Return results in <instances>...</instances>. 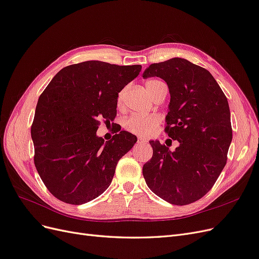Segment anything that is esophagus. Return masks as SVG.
<instances>
[{
    "label": "esophagus",
    "mask_w": 259,
    "mask_h": 259,
    "mask_svg": "<svg viewBox=\"0 0 259 259\" xmlns=\"http://www.w3.org/2000/svg\"><path fill=\"white\" fill-rule=\"evenodd\" d=\"M137 143H138V144H145V143H147V139H146V138H143V137H138Z\"/></svg>",
    "instance_id": "34e87169"
}]
</instances>
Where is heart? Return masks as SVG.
Returning a JSON list of instances; mask_svg holds the SVG:
<instances>
[{"mask_svg":"<svg viewBox=\"0 0 259 259\" xmlns=\"http://www.w3.org/2000/svg\"><path fill=\"white\" fill-rule=\"evenodd\" d=\"M162 84L159 80H149L146 82V89L148 93L152 97L156 91V88ZM125 90L119 93V96L116 99V105L120 109L123 107V98H124ZM160 124V117L158 115H139L133 114L124 120V128L127 132L135 134L137 136L148 137L154 134L156 128Z\"/></svg>","mask_w":259,"mask_h":259,"instance_id":"obj_1","label":"heart"}]
</instances>
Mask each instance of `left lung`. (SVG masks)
Segmentation results:
<instances>
[{
    "label": "left lung",
    "mask_w": 259,
    "mask_h": 259,
    "mask_svg": "<svg viewBox=\"0 0 259 259\" xmlns=\"http://www.w3.org/2000/svg\"><path fill=\"white\" fill-rule=\"evenodd\" d=\"M143 76L166 82L170 101L165 133L179 142L170 152L151 140L153 154L143 175L161 199L190 204L211 189L227 163L232 140L228 100L209 71L184 58L152 64Z\"/></svg>",
    "instance_id": "1"
}]
</instances>
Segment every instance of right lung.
Returning a JSON list of instances; mask_svg holds the SVG:
<instances>
[{"mask_svg":"<svg viewBox=\"0 0 259 259\" xmlns=\"http://www.w3.org/2000/svg\"><path fill=\"white\" fill-rule=\"evenodd\" d=\"M140 70L90 60L61 69L46 86L31 137L36 170L55 198L80 205L110 186L117 162L137 138L119 130L105 143L96 132L99 120H114L119 93Z\"/></svg>","mask_w":259,"mask_h":259,"instance_id":"add662e5","label":"right lung"}]
</instances>
